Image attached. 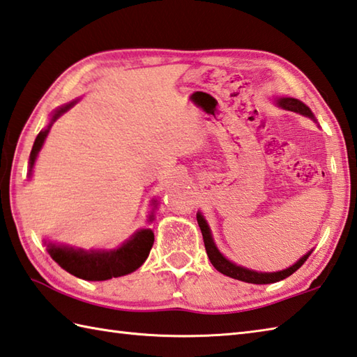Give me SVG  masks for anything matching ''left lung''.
<instances>
[{
	"instance_id": "8db88e82",
	"label": "left lung",
	"mask_w": 357,
	"mask_h": 357,
	"mask_svg": "<svg viewBox=\"0 0 357 357\" xmlns=\"http://www.w3.org/2000/svg\"><path fill=\"white\" fill-rule=\"evenodd\" d=\"M277 107H280L286 111H292V113H297V114H302L305 117H310L312 119L314 122H316V117H314L312 111L310 109V107H306L303 102H300L298 99H294V97H277L274 99ZM197 220H198V225L201 229V234H202V240H204V246H206V252L208 260L213 264V268L221 272V274H225L230 278H235V280H241V282H246V283H254V284H268V283H275V282H280L283 278L289 277L294 274V272L302 266V264L308 260V257L311 255L312 249L310 252H306L302 258H300L298 261H296L292 266L286 268L283 271H277V272H258L254 269H248L244 266H238V264L227 260V258L220 252V249L216 248V244L213 241V236L211 232V227H208L207 221L204 216H202L201 212L197 213Z\"/></svg>"
}]
</instances>
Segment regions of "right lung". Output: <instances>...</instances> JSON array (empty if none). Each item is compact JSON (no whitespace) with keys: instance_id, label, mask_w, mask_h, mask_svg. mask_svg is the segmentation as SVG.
<instances>
[{"instance_id":"add662e5","label":"right lung","mask_w":357,"mask_h":357,"mask_svg":"<svg viewBox=\"0 0 357 357\" xmlns=\"http://www.w3.org/2000/svg\"><path fill=\"white\" fill-rule=\"evenodd\" d=\"M79 100L80 99L73 100L63 105V107H59L57 109H54L51 122H49L45 130H41L38 132L29 156V178L32 176L35 160H37L38 153L46 141L52 123L57 121L61 114H65L68 109H71ZM156 207L158 199H153V211L150 213L149 221L155 220ZM153 243H155V234H153L151 229L136 230L128 240H125L121 246H117L116 249L85 250L68 246V244H55L51 241H45L49 255L52 257V260L55 263H59L60 268L69 272V274L89 282L109 280V278L113 277H122L135 272L136 269L141 268L144 261L146 260Z\"/></svg>"}]
</instances>
